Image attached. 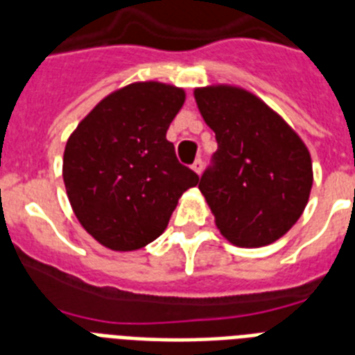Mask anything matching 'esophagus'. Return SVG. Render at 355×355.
Segmentation results:
<instances>
[{"instance_id":"esophagus-1","label":"esophagus","mask_w":355,"mask_h":355,"mask_svg":"<svg viewBox=\"0 0 355 355\" xmlns=\"http://www.w3.org/2000/svg\"><path fill=\"white\" fill-rule=\"evenodd\" d=\"M202 167H205V162L200 160V158H197V160L193 162V166H191V169H193V171L197 173V175H200V173H202Z\"/></svg>"}]
</instances>
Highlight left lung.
I'll return each mask as SVG.
<instances>
[{
    "label": "left lung",
    "instance_id": "8db88e82",
    "mask_svg": "<svg viewBox=\"0 0 355 355\" xmlns=\"http://www.w3.org/2000/svg\"><path fill=\"white\" fill-rule=\"evenodd\" d=\"M193 96L217 139L214 166L199 182L216 227L236 247L275 243L308 205V147L282 116L239 86H205Z\"/></svg>",
    "mask_w": 355,
    "mask_h": 355
}]
</instances>
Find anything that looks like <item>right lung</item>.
<instances>
[{"label":"right lung","instance_id":"1","mask_svg":"<svg viewBox=\"0 0 355 355\" xmlns=\"http://www.w3.org/2000/svg\"><path fill=\"white\" fill-rule=\"evenodd\" d=\"M186 92L158 80L108 94L77 125L62 177L79 223L103 247L128 252L155 241L197 173L177 160L167 128Z\"/></svg>","mask_w":355,"mask_h":355}]
</instances>
